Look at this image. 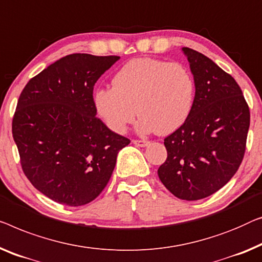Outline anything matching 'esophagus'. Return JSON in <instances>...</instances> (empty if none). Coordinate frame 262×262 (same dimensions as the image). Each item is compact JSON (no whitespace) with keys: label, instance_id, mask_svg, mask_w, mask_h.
<instances>
[{"label":"esophagus","instance_id":"obj_1","mask_svg":"<svg viewBox=\"0 0 262 262\" xmlns=\"http://www.w3.org/2000/svg\"><path fill=\"white\" fill-rule=\"evenodd\" d=\"M132 143H134L136 146H140V147H145L150 144L149 140H139V139H134L132 140Z\"/></svg>","mask_w":262,"mask_h":262}]
</instances>
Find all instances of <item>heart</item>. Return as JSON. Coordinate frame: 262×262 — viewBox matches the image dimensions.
<instances>
[{"label":"heart","instance_id":"heart-1","mask_svg":"<svg viewBox=\"0 0 262 262\" xmlns=\"http://www.w3.org/2000/svg\"><path fill=\"white\" fill-rule=\"evenodd\" d=\"M194 96V79L181 63L137 58L120 68L113 86L94 91L93 101L98 115L116 134L125 132L139 112V134L157 130L168 135L188 119Z\"/></svg>","mask_w":262,"mask_h":262}]
</instances>
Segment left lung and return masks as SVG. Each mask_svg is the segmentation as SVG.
<instances>
[{
  "label": "left lung",
  "instance_id": "left-lung-1",
  "mask_svg": "<svg viewBox=\"0 0 262 262\" xmlns=\"http://www.w3.org/2000/svg\"><path fill=\"white\" fill-rule=\"evenodd\" d=\"M195 84L190 115L164 139L168 158L158 177L172 195L196 201L227 184L240 166L249 128L248 105L232 75L183 47Z\"/></svg>",
  "mask_w": 262,
  "mask_h": 262
}]
</instances>
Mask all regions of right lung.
I'll use <instances>...</instances> for the list:
<instances>
[{
  "label": "right lung",
  "instance_id": "obj_1",
  "mask_svg": "<svg viewBox=\"0 0 262 262\" xmlns=\"http://www.w3.org/2000/svg\"><path fill=\"white\" fill-rule=\"evenodd\" d=\"M119 56L85 53L59 59L28 81L13 118L25 175L55 202L90 203L104 190L130 139L97 118L93 87Z\"/></svg>",
  "mask_w": 262,
  "mask_h": 262
}]
</instances>
